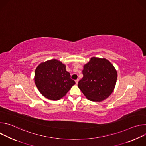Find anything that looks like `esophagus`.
Instances as JSON below:
<instances>
[{"mask_svg":"<svg viewBox=\"0 0 146 146\" xmlns=\"http://www.w3.org/2000/svg\"><path fill=\"white\" fill-rule=\"evenodd\" d=\"M78 81H79V80H78V79H77V80H75V82H76V84H78Z\"/></svg>","mask_w":146,"mask_h":146,"instance_id":"1","label":"esophagus"}]
</instances>
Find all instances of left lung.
I'll return each mask as SVG.
<instances>
[{
	"label": "left lung",
	"instance_id": "left-lung-1",
	"mask_svg": "<svg viewBox=\"0 0 146 146\" xmlns=\"http://www.w3.org/2000/svg\"><path fill=\"white\" fill-rule=\"evenodd\" d=\"M82 74L78 87L90 100L101 102L108 98L114 90L117 73L105 58H91L84 65Z\"/></svg>",
	"mask_w": 146,
	"mask_h": 146
}]
</instances>
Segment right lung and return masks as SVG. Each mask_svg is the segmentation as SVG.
<instances>
[{
    "mask_svg": "<svg viewBox=\"0 0 146 146\" xmlns=\"http://www.w3.org/2000/svg\"><path fill=\"white\" fill-rule=\"evenodd\" d=\"M35 82L42 95L52 100L65 96L76 84L66 70V65L55 59L42 62L36 68Z\"/></svg>",
    "mask_w": 146,
    "mask_h": 146,
    "instance_id": "obj_1",
    "label": "right lung"
}]
</instances>
